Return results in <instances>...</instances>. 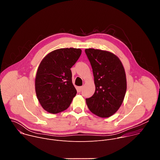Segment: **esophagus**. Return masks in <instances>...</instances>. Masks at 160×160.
Segmentation results:
<instances>
[{
	"instance_id": "1",
	"label": "esophagus",
	"mask_w": 160,
	"mask_h": 160,
	"mask_svg": "<svg viewBox=\"0 0 160 160\" xmlns=\"http://www.w3.org/2000/svg\"><path fill=\"white\" fill-rule=\"evenodd\" d=\"M82 88H83L82 87H77V91H78V92H81V90H82Z\"/></svg>"
}]
</instances>
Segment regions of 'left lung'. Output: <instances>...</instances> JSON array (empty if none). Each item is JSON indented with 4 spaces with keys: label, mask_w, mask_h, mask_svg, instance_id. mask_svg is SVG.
<instances>
[{
    "label": "left lung",
    "mask_w": 160,
    "mask_h": 160,
    "mask_svg": "<svg viewBox=\"0 0 160 160\" xmlns=\"http://www.w3.org/2000/svg\"><path fill=\"white\" fill-rule=\"evenodd\" d=\"M92 66L96 90L86 99L89 110L101 118H108L120 108L127 90L124 67L117 56L109 51L86 49Z\"/></svg>",
    "instance_id": "8db88e82"
}]
</instances>
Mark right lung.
<instances>
[{
	"label": "right lung",
	"instance_id": "add662e5",
	"mask_svg": "<svg viewBox=\"0 0 160 160\" xmlns=\"http://www.w3.org/2000/svg\"><path fill=\"white\" fill-rule=\"evenodd\" d=\"M82 53L80 49L54 50L41 61L37 71L35 92L42 107L49 113L66 110L77 94L70 68Z\"/></svg>",
	"mask_w": 160,
	"mask_h": 160
}]
</instances>
